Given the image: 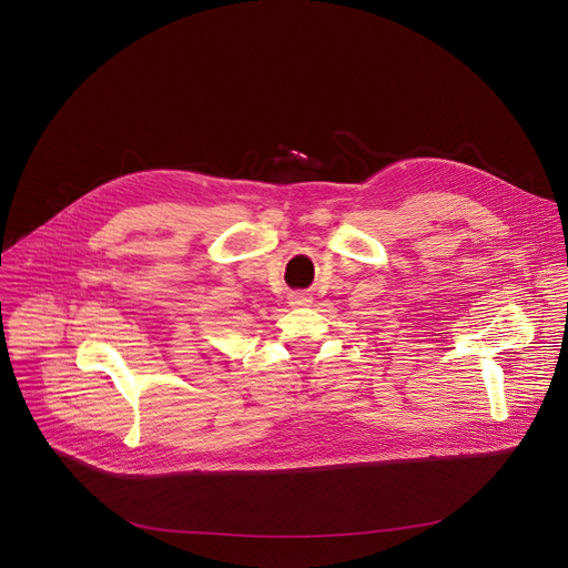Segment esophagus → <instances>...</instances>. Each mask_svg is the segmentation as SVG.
Masks as SVG:
<instances>
[{
  "label": "esophagus",
  "mask_w": 568,
  "mask_h": 568,
  "mask_svg": "<svg viewBox=\"0 0 568 568\" xmlns=\"http://www.w3.org/2000/svg\"><path fill=\"white\" fill-rule=\"evenodd\" d=\"M290 303H292V305H307L310 298H307L305 294H292V296H290Z\"/></svg>",
  "instance_id": "34e87169"
}]
</instances>
